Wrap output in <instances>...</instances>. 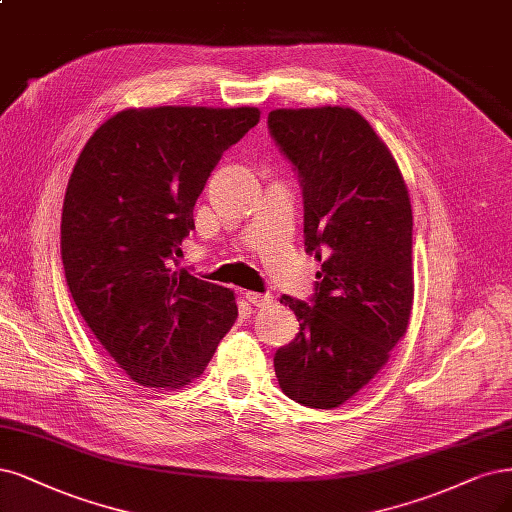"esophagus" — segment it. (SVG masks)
I'll return each instance as SVG.
<instances>
[{
  "instance_id": "esophagus-1",
  "label": "esophagus",
  "mask_w": 512,
  "mask_h": 512,
  "mask_svg": "<svg viewBox=\"0 0 512 512\" xmlns=\"http://www.w3.org/2000/svg\"><path fill=\"white\" fill-rule=\"evenodd\" d=\"M245 298H248V303H252L254 307H267L273 303V296L271 294H262V292H245Z\"/></svg>"
}]
</instances>
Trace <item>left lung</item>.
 <instances>
[{
  "label": "left lung",
  "mask_w": 512,
  "mask_h": 512,
  "mask_svg": "<svg viewBox=\"0 0 512 512\" xmlns=\"http://www.w3.org/2000/svg\"><path fill=\"white\" fill-rule=\"evenodd\" d=\"M269 133L301 180L305 250L322 262L311 303L281 296L301 332L277 349L275 375L288 398L337 409L379 373L409 326V190L356 110H273Z\"/></svg>",
  "instance_id": "left-lung-1"
}]
</instances>
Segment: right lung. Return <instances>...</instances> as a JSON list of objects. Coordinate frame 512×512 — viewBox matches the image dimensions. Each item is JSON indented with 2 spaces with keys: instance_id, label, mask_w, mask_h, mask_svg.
Wrapping results in <instances>:
<instances>
[{
  "instance_id": "obj_1",
  "label": "right lung",
  "mask_w": 512,
  "mask_h": 512,
  "mask_svg": "<svg viewBox=\"0 0 512 512\" xmlns=\"http://www.w3.org/2000/svg\"><path fill=\"white\" fill-rule=\"evenodd\" d=\"M258 120V108L122 110L78 156L61 216L65 279L86 326L139 385L190 383L237 320L233 290L173 262L211 171Z\"/></svg>"
}]
</instances>
